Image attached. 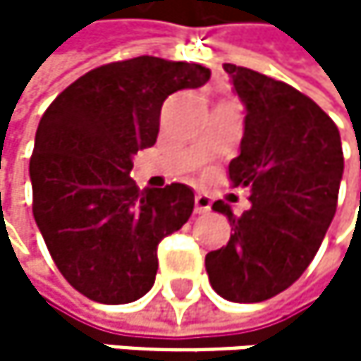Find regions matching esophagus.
I'll return each instance as SVG.
<instances>
[{
  "label": "esophagus",
  "instance_id": "34e87169",
  "mask_svg": "<svg viewBox=\"0 0 361 361\" xmlns=\"http://www.w3.org/2000/svg\"><path fill=\"white\" fill-rule=\"evenodd\" d=\"M210 205H212V201H210V197H207V195H203V192L195 195V212L197 214L207 212V210H210Z\"/></svg>",
  "mask_w": 361,
  "mask_h": 361
}]
</instances>
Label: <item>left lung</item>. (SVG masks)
I'll use <instances>...</instances> for the list:
<instances>
[{
  "instance_id": "obj_1",
  "label": "left lung",
  "mask_w": 361,
  "mask_h": 361,
  "mask_svg": "<svg viewBox=\"0 0 361 361\" xmlns=\"http://www.w3.org/2000/svg\"><path fill=\"white\" fill-rule=\"evenodd\" d=\"M225 71L247 106L229 179L251 190V207L235 216L214 201L233 233L205 255V271L223 299L259 303L293 286L314 259L336 214L344 156L336 123L307 94L247 66Z\"/></svg>"
}]
</instances>
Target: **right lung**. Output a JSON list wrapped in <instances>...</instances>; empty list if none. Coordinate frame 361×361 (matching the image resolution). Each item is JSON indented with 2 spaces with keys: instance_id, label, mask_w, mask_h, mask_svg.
I'll list each match as a JSON object with an SVG mask.
<instances>
[{
  "instance_id": "1",
  "label": "right lung",
  "mask_w": 361,
  "mask_h": 361,
  "mask_svg": "<svg viewBox=\"0 0 361 361\" xmlns=\"http://www.w3.org/2000/svg\"><path fill=\"white\" fill-rule=\"evenodd\" d=\"M207 80L201 64L118 60L66 86L40 118L30 158L34 221L62 277L90 301L147 295L160 240L190 219L188 186L138 190L130 173L132 156L158 138L166 97Z\"/></svg>"
}]
</instances>
